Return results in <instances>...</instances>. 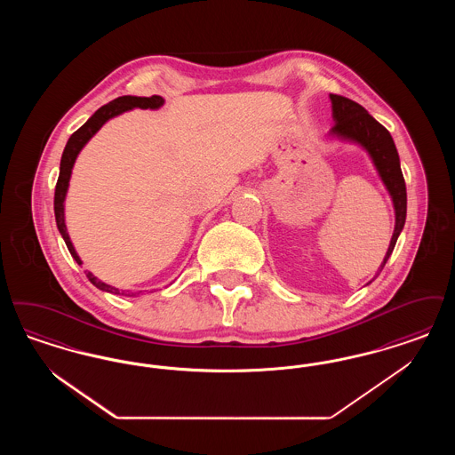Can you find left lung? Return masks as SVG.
I'll return each mask as SVG.
<instances>
[{"instance_id":"8db88e82","label":"left lung","mask_w":455,"mask_h":455,"mask_svg":"<svg viewBox=\"0 0 455 455\" xmlns=\"http://www.w3.org/2000/svg\"><path fill=\"white\" fill-rule=\"evenodd\" d=\"M329 99L332 104V119L336 123L329 134L334 138H339V140L356 143L363 150H367L377 172H379V177L382 179L386 189L389 191L390 197H392L394 213H395V227H394V234L390 238L387 254L379 267V273H380L389 259L390 254L395 247L397 237L403 232L404 221H406V203H408L406 182H404V177L401 172L399 155H397L389 131L386 130L379 121H375L360 104L349 100L347 97L334 95V93H331Z\"/></svg>"}]
</instances>
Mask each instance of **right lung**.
I'll return each instance as SVG.
<instances>
[{"mask_svg": "<svg viewBox=\"0 0 455 455\" xmlns=\"http://www.w3.org/2000/svg\"><path fill=\"white\" fill-rule=\"evenodd\" d=\"M164 99L160 95H152V97H132V95H124V97H117L112 102H108L106 106L99 108L87 123L75 131L68 143H66L65 152L61 156V165H60V177H58V184H56V191H54V215H56V225L58 230L61 234V237L65 238L66 247L69 251V254L73 256V259L76 260L78 264H82L80 256L76 254L71 238L68 235V228L65 223V199L66 193H68V186H69V179H71V171L75 165V160L78 156V153L82 152V148L90 141V138L100 130L108 119L131 110V108H160L164 106ZM87 278L92 284H95L99 290L102 291H108L114 295H126V297H136L140 295V291H124L119 290L116 286H110L108 283L100 282L97 276H93L90 271L87 273Z\"/></svg>", "mask_w": 455, "mask_h": 455, "instance_id": "obj_1", "label": "right lung"}]
</instances>
